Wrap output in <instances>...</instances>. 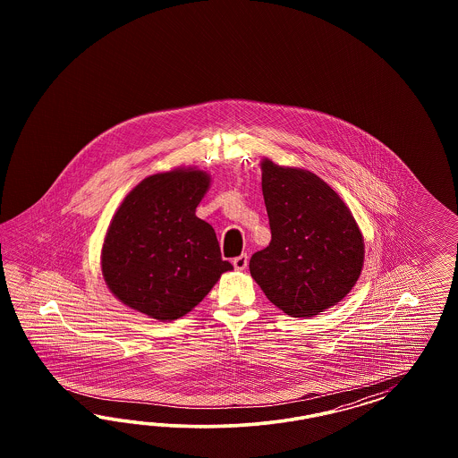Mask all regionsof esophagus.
I'll use <instances>...</instances> for the list:
<instances>
[{
    "instance_id": "1",
    "label": "esophagus",
    "mask_w": 458,
    "mask_h": 458,
    "mask_svg": "<svg viewBox=\"0 0 458 458\" xmlns=\"http://www.w3.org/2000/svg\"><path fill=\"white\" fill-rule=\"evenodd\" d=\"M247 265H249V255L247 253H242L240 257L233 259V267L236 270H245Z\"/></svg>"
}]
</instances>
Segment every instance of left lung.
I'll return each instance as SVG.
<instances>
[{"instance_id":"obj_1","label":"left lung","mask_w":458,"mask_h":458,"mask_svg":"<svg viewBox=\"0 0 458 458\" xmlns=\"http://www.w3.org/2000/svg\"><path fill=\"white\" fill-rule=\"evenodd\" d=\"M270 222L268 247L251 255L250 274L291 318H314L341 302L364 265V236L343 198L302 167L260 161Z\"/></svg>"}]
</instances>
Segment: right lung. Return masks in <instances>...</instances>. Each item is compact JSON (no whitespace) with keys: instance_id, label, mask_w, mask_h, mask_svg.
<instances>
[{"instance_id":"add662e5","label":"right lung","mask_w":458,"mask_h":458,"mask_svg":"<svg viewBox=\"0 0 458 458\" xmlns=\"http://www.w3.org/2000/svg\"><path fill=\"white\" fill-rule=\"evenodd\" d=\"M209 184L199 167H174L127 193L100 250L102 277L119 302L159 322L180 319L233 270L213 226L196 216Z\"/></svg>"}]
</instances>
